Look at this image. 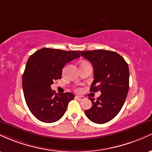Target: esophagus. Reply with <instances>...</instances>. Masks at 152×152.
Masks as SVG:
<instances>
[{
	"instance_id": "1",
	"label": "esophagus",
	"mask_w": 152,
	"mask_h": 152,
	"mask_svg": "<svg viewBox=\"0 0 152 152\" xmlns=\"http://www.w3.org/2000/svg\"><path fill=\"white\" fill-rule=\"evenodd\" d=\"M76 99H77V100H78V101H83V99H84V97L81 96H76Z\"/></svg>"
}]
</instances>
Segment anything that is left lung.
<instances>
[{"label": "left lung", "mask_w": 152, "mask_h": 152, "mask_svg": "<svg viewBox=\"0 0 152 152\" xmlns=\"http://www.w3.org/2000/svg\"><path fill=\"white\" fill-rule=\"evenodd\" d=\"M83 57L91 63L94 78L90 91H100L101 96L91 101V109L85 111L89 120L105 124L118 114L126 100L129 88V70L123 57L107 50L80 51Z\"/></svg>", "instance_id": "left-lung-1"}]
</instances>
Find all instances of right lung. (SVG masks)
<instances>
[{
	"instance_id": "add662e5",
	"label": "right lung",
	"mask_w": 152,
	"mask_h": 152,
	"mask_svg": "<svg viewBox=\"0 0 152 152\" xmlns=\"http://www.w3.org/2000/svg\"><path fill=\"white\" fill-rule=\"evenodd\" d=\"M79 57V50L48 48H41L29 57L23 74V90L28 107L39 121L52 123L65 114L74 94L66 92L56 95L50 86L61 78L64 66Z\"/></svg>"
}]
</instances>
